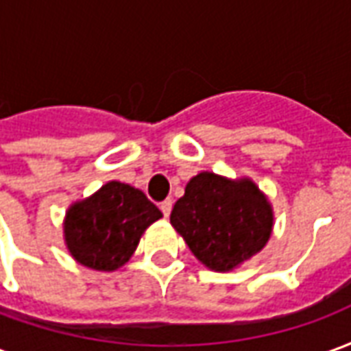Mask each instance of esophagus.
Returning a JSON list of instances; mask_svg holds the SVG:
<instances>
[{"mask_svg":"<svg viewBox=\"0 0 351 351\" xmlns=\"http://www.w3.org/2000/svg\"><path fill=\"white\" fill-rule=\"evenodd\" d=\"M160 208H161V213H163V216L167 218L169 214H171V208H173V201H171V199H165V201L160 205Z\"/></svg>","mask_w":351,"mask_h":351,"instance_id":"obj_1","label":"esophagus"}]
</instances>
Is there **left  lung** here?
I'll return each instance as SVG.
<instances>
[{"instance_id": "left-lung-1", "label": "left lung", "mask_w": 351, "mask_h": 351, "mask_svg": "<svg viewBox=\"0 0 351 351\" xmlns=\"http://www.w3.org/2000/svg\"><path fill=\"white\" fill-rule=\"evenodd\" d=\"M171 226L191 254L214 272L235 271L269 243L274 213L248 176L228 178L201 171L175 203Z\"/></svg>"}]
</instances>
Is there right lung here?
I'll return each mask as SVG.
<instances>
[{
    "label": "right lung",
    "mask_w": 351,
    "mask_h": 351,
    "mask_svg": "<svg viewBox=\"0 0 351 351\" xmlns=\"http://www.w3.org/2000/svg\"><path fill=\"white\" fill-rule=\"evenodd\" d=\"M163 214L130 184L110 180L90 197L69 205L64 241L77 263L101 272L118 271L137 250L141 237Z\"/></svg>",
    "instance_id": "obj_1"
}]
</instances>
